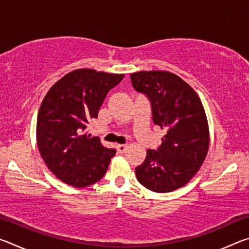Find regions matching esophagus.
<instances>
[{"instance_id": "34e87169", "label": "esophagus", "mask_w": 249, "mask_h": 249, "mask_svg": "<svg viewBox=\"0 0 249 249\" xmlns=\"http://www.w3.org/2000/svg\"><path fill=\"white\" fill-rule=\"evenodd\" d=\"M126 148H127V146H126V145H117L116 146V149H117V151H119L120 154H123L124 151L126 150Z\"/></svg>"}]
</instances>
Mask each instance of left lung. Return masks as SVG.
I'll return each instance as SVG.
<instances>
[{"instance_id": "8db88e82", "label": "left lung", "mask_w": 249, "mask_h": 249, "mask_svg": "<svg viewBox=\"0 0 249 249\" xmlns=\"http://www.w3.org/2000/svg\"><path fill=\"white\" fill-rule=\"evenodd\" d=\"M130 80L149 99L154 123L166 130L158 149L147 150L144 162L135 168L137 180L154 192H171L192 179L208 154L203 105L187 82L168 71H138Z\"/></svg>"}]
</instances>
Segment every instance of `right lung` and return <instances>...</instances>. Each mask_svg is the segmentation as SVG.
I'll use <instances>...</instances> for the list:
<instances>
[{"label": "right lung", "instance_id": "obj_1", "mask_svg": "<svg viewBox=\"0 0 249 249\" xmlns=\"http://www.w3.org/2000/svg\"><path fill=\"white\" fill-rule=\"evenodd\" d=\"M124 74L77 69L50 88L37 115L36 137L46 166L62 182L84 188L107 172L116 150L84 133L96 119L107 92Z\"/></svg>", "mask_w": 249, "mask_h": 249}]
</instances>
